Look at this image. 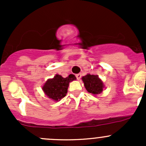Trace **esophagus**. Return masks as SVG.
<instances>
[{"mask_svg":"<svg viewBox=\"0 0 146 146\" xmlns=\"http://www.w3.org/2000/svg\"><path fill=\"white\" fill-rule=\"evenodd\" d=\"M76 78H77V80H80V78H81V76H82V75L80 74V73H78V74H76Z\"/></svg>","mask_w":146,"mask_h":146,"instance_id":"1","label":"esophagus"}]
</instances>
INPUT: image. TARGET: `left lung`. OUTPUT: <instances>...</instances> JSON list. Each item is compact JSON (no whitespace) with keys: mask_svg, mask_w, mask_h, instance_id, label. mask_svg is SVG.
<instances>
[{"mask_svg":"<svg viewBox=\"0 0 146 146\" xmlns=\"http://www.w3.org/2000/svg\"><path fill=\"white\" fill-rule=\"evenodd\" d=\"M85 89L92 95H98L103 91L104 84L97 75L88 74L82 78Z\"/></svg>","mask_w":146,"mask_h":146,"instance_id":"1","label":"left lung"}]
</instances>
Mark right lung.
<instances>
[{
	"mask_svg": "<svg viewBox=\"0 0 146 146\" xmlns=\"http://www.w3.org/2000/svg\"><path fill=\"white\" fill-rule=\"evenodd\" d=\"M75 80H76V78L73 74L69 75L66 78L56 75L53 78L46 80L42 87V90L48 98L54 101H59L66 95L69 82Z\"/></svg>",
	"mask_w": 146,
	"mask_h": 146,
	"instance_id": "1",
	"label": "right lung"
}]
</instances>
